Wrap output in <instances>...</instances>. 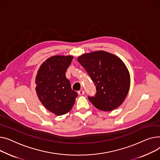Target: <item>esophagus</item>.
<instances>
[{
    "mask_svg": "<svg viewBox=\"0 0 160 160\" xmlns=\"http://www.w3.org/2000/svg\"><path fill=\"white\" fill-rule=\"evenodd\" d=\"M84 93V91L83 90H79V91H78V94L79 95V96H82L83 94Z\"/></svg>",
    "mask_w": 160,
    "mask_h": 160,
    "instance_id": "obj_1",
    "label": "esophagus"
}]
</instances>
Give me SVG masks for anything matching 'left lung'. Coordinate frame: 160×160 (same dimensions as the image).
<instances>
[{"label": "left lung", "mask_w": 160, "mask_h": 160, "mask_svg": "<svg viewBox=\"0 0 160 160\" xmlns=\"http://www.w3.org/2000/svg\"><path fill=\"white\" fill-rule=\"evenodd\" d=\"M96 88L94 96H88L93 105L102 111H112L125 99L130 78L124 62L117 56L104 51L83 54L78 59Z\"/></svg>", "instance_id": "8db88e82"}]
</instances>
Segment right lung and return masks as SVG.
Segmentation results:
<instances>
[{"label":"right lung","instance_id":"obj_1","mask_svg":"<svg viewBox=\"0 0 160 160\" xmlns=\"http://www.w3.org/2000/svg\"><path fill=\"white\" fill-rule=\"evenodd\" d=\"M73 56L55 55L46 59L36 76V92L46 109L58 116L67 114L74 105L78 93L72 90L66 72Z\"/></svg>","mask_w":160,"mask_h":160}]
</instances>
